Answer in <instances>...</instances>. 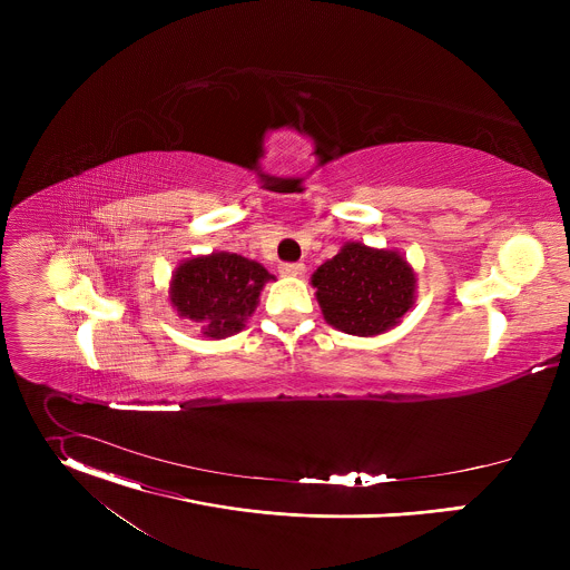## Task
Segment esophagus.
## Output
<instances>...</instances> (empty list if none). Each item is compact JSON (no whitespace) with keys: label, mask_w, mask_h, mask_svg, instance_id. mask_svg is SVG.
Here are the masks:
<instances>
[{"label":"esophagus","mask_w":570,"mask_h":570,"mask_svg":"<svg viewBox=\"0 0 570 570\" xmlns=\"http://www.w3.org/2000/svg\"><path fill=\"white\" fill-rule=\"evenodd\" d=\"M279 273L288 275V277H297V275L304 273V264H299V262H284V264H279Z\"/></svg>","instance_id":"obj_1"}]
</instances>
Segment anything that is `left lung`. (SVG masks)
I'll return each instance as SVG.
<instances>
[{
  "label": "left lung",
  "mask_w": 570,
  "mask_h": 570,
  "mask_svg": "<svg viewBox=\"0 0 570 570\" xmlns=\"http://www.w3.org/2000/svg\"><path fill=\"white\" fill-rule=\"evenodd\" d=\"M324 320L352 336H376L403 317L415 299V273L399 253L347 243L311 277Z\"/></svg>",
  "instance_id": "1"
}]
</instances>
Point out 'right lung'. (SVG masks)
<instances>
[{
  "instance_id": "add662e5",
  "label": "right lung",
  "mask_w": 570,
  "mask_h": 570,
  "mask_svg": "<svg viewBox=\"0 0 570 570\" xmlns=\"http://www.w3.org/2000/svg\"><path fill=\"white\" fill-rule=\"evenodd\" d=\"M273 275L240 255L216 253L185 262L171 284V304L183 317L200 322L207 338H225L243 330L264 284Z\"/></svg>"
}]
</instances>
